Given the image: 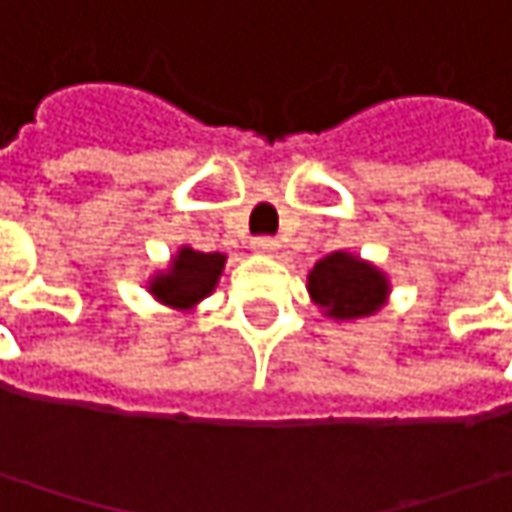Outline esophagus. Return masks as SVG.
<instances>
[{"label":"esophagus","instance_id":"34e87169","mask_svg":"<svg viewBox=\"0 0 512 512\" xmlns=\"http://www.w3.org/2000/svg\"><path fill=\"white\" fill-rule=\"evenodd\" d=\"M278 249H281V243L272 237H257L255 240V252H260V255H275Z\"/></svg>","mask_w":512,"mask_h":512}]
</instances>
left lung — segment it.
Returning <instances> with one entry per match:
<instances>
[{
  "label": "left lung",
  "mask_w": 512,
  "mask_h": 512,
  "mask_svg": "<svg viewBox=\"0 0 512 512\" xmlns=\"http://www.w3.org/2000/svg\"><path fill=\"white\" fill-rule=\"evenodd\" d=\"M307 293L322 316L357 322L375 316L390 302L393 284L390 275L372 260L340 249L316 260V266L307 272Z\"/></svg>",
  "instance_id": "8db88e82"
}]
</instances>
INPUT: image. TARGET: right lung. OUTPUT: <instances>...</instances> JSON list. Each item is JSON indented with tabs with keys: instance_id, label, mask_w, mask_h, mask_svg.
<instances>
[{
	"instance_id": "add662e5",
	"label": "right lung",
	"mask_w": 512,
	"mask_h": 512,
	"mask_svg": "<svg viewBox=\"0 0 512 512\" xmlns=\"http://www.w3.org/2000/svg\"><path fill=\"white\" fill-rule=\"evenodd\" d=\"M225 260L228 257L222 252H196L190 246H178L169 263L149 275L146 290L155 302L193 313L219 287Z\"/></svg>"
}]
</instances>
